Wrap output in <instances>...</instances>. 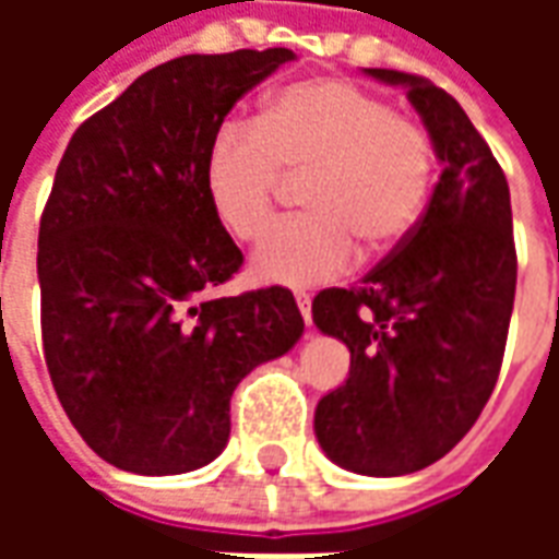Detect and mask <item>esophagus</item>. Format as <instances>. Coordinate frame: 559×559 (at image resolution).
I'll use <instances>...</instances> for the list:
<instances>
[{
	"label": "esophagus",
	"mask_w": 559,
	"mask_h": 559,
	"mask_svg": "<svg viewBox=\"0 0 559 559\" xmlns=\"http://www.w3.org/2000/svg\"><path fill=\"white\" fill-rule=\"evenodd\" d=\"M296 305H299V311H302L305 323L311 326V296H308V293H296Z\"/></svg>",
	"instance_id": "esophagus-1"
}]
</instances>
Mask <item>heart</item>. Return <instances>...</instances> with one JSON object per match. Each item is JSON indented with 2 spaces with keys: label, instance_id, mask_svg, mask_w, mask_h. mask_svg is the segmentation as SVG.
<instances>
[{
  "label": "heart",
  "instance_id": "1",
  "mask_svg": "<svg viewBox=\"0 0 559 559\" xmlns=\"http://www.w3.org/2000/svg\"><path fill=\"white\" fill-rule=\"evenodd\" d=\"M287 176H308V215L269 227L251 272L308 287L335 278L359 254H389L419 224L433 182V143L407 116L347 80L314 78L272 92L257 122L227 119L203 160L209 206L236 239L272 218Z\"/></svg>",
  "mask_w": 559,
  "mask_h": 559
}]
</instances>
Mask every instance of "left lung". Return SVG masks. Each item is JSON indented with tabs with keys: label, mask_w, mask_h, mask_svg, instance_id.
Returning <instances> with one entry per match:
<instances>
[{
	"label": "left lung",
	"mask_w": 559,
	"mask_h": 559,
	"mask_svg": "<svg viewBox=\"0 0 559 559\" xmlns=\"http://www.w3.org/2000/svg\"><path fill=\"white\" fill-rule=\"evenodd\" d=\"M404 86L443 164L431 203L359 287H329L311 314L350 350V377L320 399L314 433L338 467L404 476L473 428L503 365L518 257L509 185L461 104L431 80L365 68Z\"/></svg>",
	"instance_id": "obj_1"
}]
</instances>
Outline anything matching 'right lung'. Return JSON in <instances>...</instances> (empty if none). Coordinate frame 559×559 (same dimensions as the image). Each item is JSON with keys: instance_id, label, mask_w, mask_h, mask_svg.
I'll return each mask as SVG.
<instances>
[{"instance_id": "obj_1", "label": "right lung", "mask_w": 559, "mask_h": 559, "mask_svg": "<svg viewBox=\"0 0 559 559\" xmlns=\"http://www.w3.org/2000/svg\"><path fill=\"white\" fill-rule=\"evenodd\" d=\"M290 59H170L90 116L59 160L38 230L44 359L71 425L114 467H206L230 437L233 389L302 338L287 287L209 299L242 251L203 185L224 116Z\"/></svg>"}]
</instances>
